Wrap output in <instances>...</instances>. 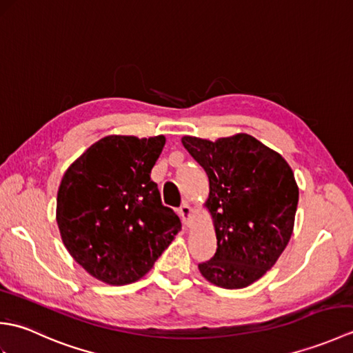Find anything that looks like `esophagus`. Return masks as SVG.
I'll use <instances>...</instances> for the list:
<instances>
[{
  "mask_svg": "<svg viewBox=\"0 0 353 353\" xmlns=\"http://www.w3.org/2000/svg\"><path fill=\"white\" fill-rule=\"evenodd\" d=\"M179 215H181V219H182L185 226H190L191 216H192V209L188 203H183L181 208H179Z\"/></svg>",
  "mask_w": 353,
  "mask_h": 353,
  "instance_id": "1",
  "label": "esophagus"
}]
</instances>
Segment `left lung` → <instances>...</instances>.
Masks as SVG:
<instances>
[{
    "label": "left lung",
    "mask_w": 353,
    "mask_h": 353,
    "mask_svg": "<svg viewBox=\"0 0 353 353\" xmlns=\"http://www.w3.org/2000/svg\"><path fill=\"white\" fill-rule=\"evenodd\" d=\"M206 171L216 250L199 264L216 287H249L274 265L287 247L299 201L292 170L283 157L247 133L215 142L182 138Z\"/></svg>",
    "instance_id": "8db88e82"
}]
</instances>
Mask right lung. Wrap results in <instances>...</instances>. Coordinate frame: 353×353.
<instances>
[{
    "label": "right lung",
    "instance_id": "1",
    "mask_svg": "<svg viewBox=\"0 0 353 353\" xmlns=\"http://www.w3.org/2000/svg\"><path fill=\"white\" fill-rule=\"evenodd\" d=\"M165 145L153 138L112 134L66 170L57 192V224L71 256L110 285L141 279L182 223L163 206L150 179Z\"/></svg>",
    "mask_w": 353,
    "mask_h": 353
}]
</instances>
